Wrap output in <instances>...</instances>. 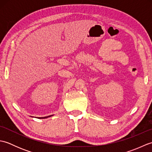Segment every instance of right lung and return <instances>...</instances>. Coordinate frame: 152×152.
I'll return each instance as SVG.
<instances>
[{
  "mask_svg": "<svg viewBox=\"0 0 152 152\" xmlns=\"http://www.w3.org/2000/svg\"><path fill=\"white\" fill-rule=\"evenodd\" d=\"M52 115H53L46 116V117H39V118H38V119H45V118H49V117H51V116H52ZM31 117H32V116H31ZM33 118H34V117H33Z\"/></svg>",
  "mask_w": 152,
  "mask_h": 152,
  "instance_id": "obj_1",
  "label": "right lung"
}]
</instances>
